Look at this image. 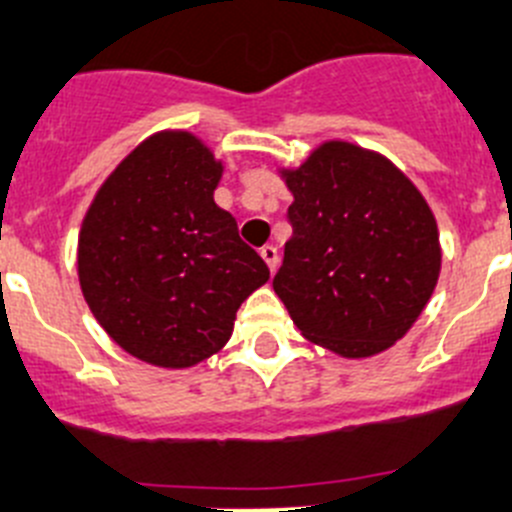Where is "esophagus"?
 I'll use <instances>...</instances> for the list:
<instances>
[{
    "label": "esophagus",
    "instance_id": "obj_1",
    "mask_svg": "<svg viewBox=\"0 0 512 512\" xmlns=\"http://www.w3.org/2000/svg\"><path fill=\"white\" fill-rule=\"evenodd\" d=\"M261 259L266 261V266H269L271 271L276 269V266H279V251H276V246H271V243H266L264 248H261Z\"/></svg>",
    "mask_w": 512,
    "mask_h": 512
}]
</instances>
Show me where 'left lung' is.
I'll return each mask as SVG.
<instances>
[{"instance_id":"left-lung-1","label":"left lung","mask_w":512,"mask_h":512,"mask_svg":"<svg viewBox=\"0 0 512 512\" xmlns=\"http://www.w3.org/2000/svg\"><path fill=\"white\" fill-rule=\"evenodd\" d=\"M292 238L274 292L309 342L370 358L424 312L442 269L434 213L414 182L383 154L325 142L297 170Z\"/></svg>"}]
</instances>
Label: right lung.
Returning a JSON list of instances; mask_svg holds the SVG:
<instances>
[{
    "mask_svg": "<svg viewBox=\"0 0 512 512\" xmlns=\"http://www.w3.org/2000/svg\"><path fill=\"white\" fill-rule=\"evenodd\" d=\"M223 162L190 131L144 139L106 177L78 236V279L98 325L134 358L190 368L223 348L269 266L213 192Z\"/></svg>",
    "mask_w": 512,
    "mask_h": 512,
    "instance_id": "obj_1",
    "label": "right lung"
}]
</instances>
